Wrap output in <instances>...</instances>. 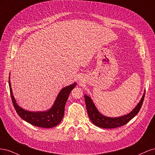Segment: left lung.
Masks as SVG:
<instances>
[{
	"label": "left lung",
	"mask_w": 155,
	"mask_h": 155,
	"mask_svg": "<svg viewBox=\"0 0 155 155\" xmlns=\"http://www.w3.org/2000/svg\"><path fill=\"white\" fill-rule=\"evenodd\" d=\"M145 92L139 101L137 105L134 107V109L130 112L129 114H125L124 116L119 117H107L102 114L101 112L97 110L95 104H94L90 96L85 94V104L87 107V113L89 118L92 122L95 125L101 128L105 129H113L118 127L125 125L127 123L132 120L134 117L137 115L140 111L142 105L144 100Z\"/></svg>",
	"instance_id": "obj_1"
}]
</instances>
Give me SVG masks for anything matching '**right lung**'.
Masks as SVG:
<instances>
[{"instance_id":"add662e5","label":"right lung","mask_w":155,"mask_h":155,"mask_svg":"<svg viewBox=\"0 0 155 155\" xmlns=\"http://www.w3.org/2000/svg\"><path fill=\"white\" fill-rule=\"evenodd\" d=\"M9 86L13 104L17 113L21 118L33 125L43 128H51L58 125L61 121L64 113V106L72 89L76 86V83L63 88L51 106L48 110L45 111H30L21 107L16 102L13 94L9 77Z\"/></svg>"}]
</instances>
